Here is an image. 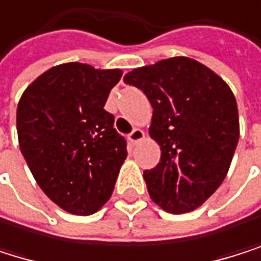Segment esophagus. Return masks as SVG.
Wrapping results in <instances>:
<instances>
[{
    "label": "esophagus",
    "instance_id": "1",
    "mask_svg": "<svg viewBox=\"0 0 261 261\" xmlns=\"http://www.w3.org/2000/svg\"><path fill=\"white\" fill-rule=\"evenodd\" d=\"M143 138H145V132H143L141 129H138V127H135V129L127 135V140H129L130 143H134V145H135V143H138L140 140H143Z\"/></svg>",
    "mask_w": 261,
    "mask_h": 261
}]
</instances>
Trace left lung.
<instances>
[{"mask_svg": "<svg viewBox=\"0 0 261 261\" xmlns=\"http://www.w3.org/2000/svg\"><path fill=\"white\" fill-rule=\"evenodd\" d=\"M124 82L140 88L154 109L149 134L162 157L143 174L151 199L174 215L198 208L223 184L237 149L240 121L232 90L188 57L132 70Z\"/></svg>", "mask_w": 261, "mask_h": 261, "instance_id": "obj_1", "label": "left lung"}]
</instances>
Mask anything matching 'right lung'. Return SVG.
<instances>
[{
	"label": "right lung",
	"mask_w": 261,
	"mask_h": 261,
	"mask_svg": "<svg viewBox=\"0 0 261 261\" xmlns=\"http://www.w3.org/2000/svg\"><path fill=\"white\" fill-rule=\"evenodd\" d=\"M121 70L63 63L38 76L17 109L21 154L46 196L73 215H92L112 196L127 143L104 106Z\"/></svg>",
	"instance_id": "add662e5"
}]
</instances>
